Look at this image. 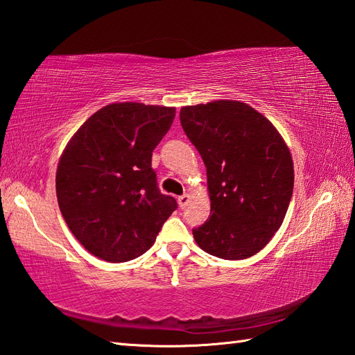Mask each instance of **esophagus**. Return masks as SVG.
Returning <instances> with one entry per match:
<instances>
[{
    "label": "esophagus",
    "mask_w": 355,
    "mask_h": 355,
    "mask_svg": "<svg viewBox=\"0 0 355 355\" xmlns=\"http://www.w3.org/2000/svg\"><path fill=\"white\" fill-rule=\"evenodd\" d=\"M178 203H179V207L184 209V208L187 207V205H188V203H190V196H188V194H184V196H179V198H178Z\"/></svg>",
    "instance_id": "esophagus-1"
}]
</instances>
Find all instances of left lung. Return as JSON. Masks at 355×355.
Returning a JSON list of instances; mask_svg holds the SVG:
<instances>
[{"instance_id": "obj_1", "label": "left lung", "mask_w": 355, "mask_h": 355, "mask_svg": "<svg viewBox=\"0 0 355 355\" xmlns=\"http://www.w3.org/2000/svg\"><path fill=\"white\" fill-rule=\"evenodd\" d=\"M180 124L207 167L211 217L193 230L199 248L223 259L258 254L293 194V159L277 128L235 100L184 106Z\"/></svg>"}]
</instances>
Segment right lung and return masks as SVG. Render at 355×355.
Wrapping results in <instances>:
<instances>
[{
	"label": "right lung",
	"instance_id": "right-lung-1",
	"mask_svg": "<svg viewBox=\"0 0 355 355\" xmlns=\"http://www.w3.org/2000/svg\"><path fill=\"white\" fill-rule=\"evenodd\" d=\"M175 115V107L112 103L68 141L56 171L58 202L69 231L94 257L124 263L143 255L178 208L152 168Z\"/></svg>",
	"mask_w": 355,
	"mask_h": 355
}]
</instances>
